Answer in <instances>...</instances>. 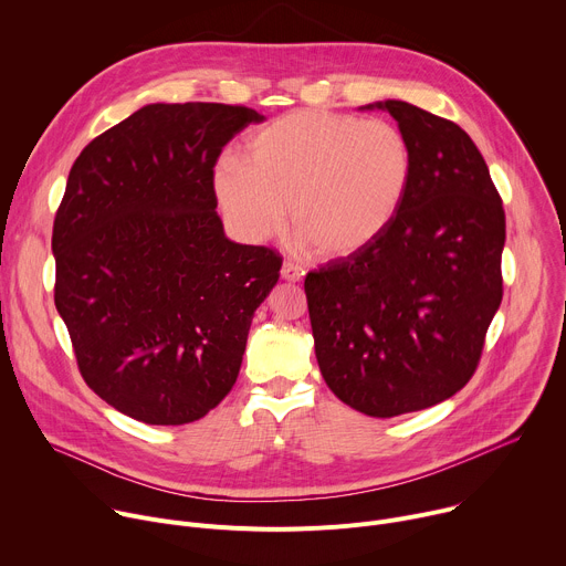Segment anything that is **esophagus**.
I'll list each match as a JSON object with an SVG mask.
<instances>
[{
  "mask_svg": "<svg viewBox=\"0 0 566 566\" xmlns=\"http://www.w3.org/2000/svg\"><path fill=\"white\" fill-rule=\"evenodd\" d=\"M282 277L284 280H289V282H300L302 277H304V269L300 266V264H295V262H291V260H286L284 264H282Z\"/></svg>",
  "mask_w": 566,
  "mask_h": 566,
  "instance_id": "obj_1",
  "label": "esophagus"
}]
</instances>
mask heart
<instances>
[{"label": "heart", "mask_w": 566, "mask_h": 566, "mask_svg": "<svg viewBox=\"0 0 566 566\" xmlns=\"http://www.w3.org/2000/svg\"><path fill=\"white\" fill-rule=\"evenodd\" d=\"M415 168V145L398 125L304 109L253 132L244 160L223 156L212 181L241 239L273 237L289 206L297 249L347 258L394 223Z\"/></svg>", "instance_id": "obj_1"}]
</instances>
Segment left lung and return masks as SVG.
<instances>
[{
    "label": "left lung",
    "mask_w": 566,
    "mask_h": 566,
    "mask_svg": "<svg viewBox=\"0 0 566 566\" xmlns=\"http://www.w3.org/2000/svg\"><path fill=\"white\" fill-rule=\"evenodd\" d=\"M385 109L417 151L394 223L304 280L322 378L378 419L426 410L474 374L502 302L506 214L486 160L452 120L402 101Z\"/></svg>",
    "instance_id": "left-lung-1"
}]
</instances>
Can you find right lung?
I'll use <instances>...</instances> for the list:
<instances>
[{
  "instance_id": "obj_1",
  "label": "right lung",
  "mask_w": 566,
  "mask_h": 566,
  "mask_svg": "<svg viewBox=\"0 0 566 566\" xmlns=\"http://www.w3.org/2000/svg\"><path fill=\"white\" fill-rule=\"evenodd\" d=\"M255 109L156 103L96 136L53 221L55 308L85 382L149 426L206 417L232 389L282 258L223 234L214 166Z\"/></svg>"
}]
</instances>
